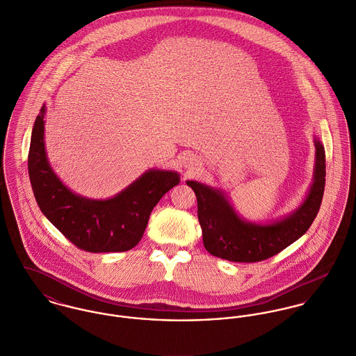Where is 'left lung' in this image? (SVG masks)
<instances>
[{
	"instance_id": "obj_1",
	"label": "left lung",
	"mask_w": 356,
	"mask_h": 356,
	"mask_svg": "<svg viewBox=\"0 0 356 356\" xmlns=\"http://www.w3.org/2000/svg\"><path fill=\"white\" fill-rule=\"evenodd\" d=\"M315 149L314 184L305 203L291 216L273 225L260 226L240 219L219 191L188 181L197 197V216L203 229L205 250L230 261L254 263L280 254L300 238L314 222L325 191V149L318 140H315Z\"/></svg>"
}]
</instances>
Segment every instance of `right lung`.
Returning <instances> with one entry per match:
<instances>
[{"label":"right lung","instance_id":"obj_1","mask_svg":"<svg viewBox=\"0 0 356 356\" xmlns=\"http://www.w3.org/2000/svg\"><path fill=\"white\" fill-rule=\"evenodd\" d=\"M45 105L35 119L29 175L42 213L75 247L86 252H124L134 248L147 229L154 205L174 186L179 175L151 170L109 200H88L68 191L54 175L44 145Z\"/></svg>","mask_w":356,"mask_h":356}]
</instances>
